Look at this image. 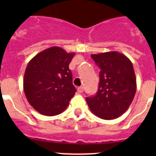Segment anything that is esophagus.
<instances>
[{"label": "esophagus", "mask_w": 156, "mask_h": 156, "mask_svg": "<svg viewBox=\"0 0 156 156\" xmlns=\"http://www.w3.org/2000/svg\"><path fill=\"white\" fill-rule=\"evenodd\" d=\"M77 90L79 93H83V87H80L77 88Z\"/></svg>", "instance_id": "34e87169"}]
</instances>
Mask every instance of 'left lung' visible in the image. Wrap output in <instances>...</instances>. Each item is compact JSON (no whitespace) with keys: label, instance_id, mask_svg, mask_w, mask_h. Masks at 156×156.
I'll use <instances>...</instances> for the list:
<instances>
[{"label":"left lung","instance_id":"left-lung-1","mask_svg":"<svg viewBox=\"0 0 156 156\" xmlns=\"http://www.w3.org/2000/svg\"><path fill=\"white\" fill-rule=\"evenodd\" d=\"M100 68L96 95L86 98L92 113L103 119H116L128 109L137 90L131 61L118 51L91 55Z\"/></svg>","mask_w":156,"mask_h":156}]
</instances>
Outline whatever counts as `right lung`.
Masks as SVG:
<instances>
[{
    "label": "right lung",
    "instance_id": "right-lung-1",
    "mask_svg": "<svg viewBox=\"0 0 156 156\" xmlns=\"http://www.w3.org/2000/svg\"><path fill=\"white\" fill-rule=\"evenodd\" d=\"M75 53L59 47L40 52L29 62L23 79L27 101L39 113L58 115L66 109L76 92L69 65Z\"/></svg>",
    "mask_w": 156,
    "mask_h": 156
}]
</instances>
